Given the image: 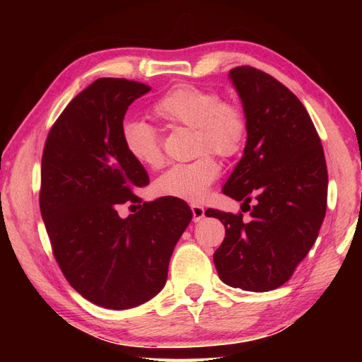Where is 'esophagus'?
Here are the masks:
<instances>
[{
	"label": "esophagus",
	"instance_id": "obj_1",
	"mask_svg": "<svg viewBox=\"0 0 362 362\" xmlns=\"http://www.w3.org/2000/svg\"><path fill=\"white\" fill-rule=\"evenodd\" d=\"M191 211H193V221H194V222H199V221H201V219L205 216L204 206L197 205V204L191 205Z\"/></svg>",
	"mask_w": 362,
	"mask_h": 362
}]
</instances>
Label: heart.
I'll use <instances>...</instances> for the list:
<instances>
[{
	"mask_svg": "<svg viewBox=\"0 0 362 362\" xmlns=\"http://www.w3.org/2000/svg\"><path fill=\"white\" fill-rule=\"evenodd\" d=\"M152 113L168 126H185L196 130V152L201 156L188 163H175L153 183L160 196L199 202L219 177V165L210 150L222 158H232L244 148L247 118L241 105L224 101L216 90L194 83H179L168 90L152 105ZM121 140L136 163L158 168L163 161L160 138L152 126L140 119L122 124Z\"/></svg>",
	"mask_w": 362,
	"mask_h": 362,
	"instance_id": "b5f03b06",
	"label": "heart"
}]
</instances>
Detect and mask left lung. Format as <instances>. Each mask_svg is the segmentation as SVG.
<instances>
[{
  "mask_svg": "<svg viewBox=\"0 0 362 362\" xmlns=\"http://www.w3.org/2000/svg\"><path fill=\"white\" fill-rule=\"evenodd\" d=\"M230 79L247 118V141L222 193L243 202V211L209 209L205 216L226 227L213 255L219 279L266 292L291 279L317 240L327 211V163L308 112L288 87L249 65L230 70Z\"/></svg>",
  "mask_w": 362,
  "mask_h": 362,
  "instance_id": "obj_1",
  "label": "left lung"
}]
</instances>
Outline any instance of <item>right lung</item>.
Instances as JSON below:
<instances>
[{"mask_svg":"<svg viewBox=\"0 0 362 362\" xmlns=\"http://www.w3.org/2000/svg\"><path fill=\"white\" fill-rule=\"evenodd\" d=\"M151 90L101 78L54 122L42 157L40 211L52 255L68 283L91 303L129 310L163 289L177 241L193 218L175 197L143 202V165L121 140L127 107ZM139 209L127 218L121 204Z\"/></svg>","mask_w":362,"mask_h":362,"instance_id":"add662e5","label":"right lung"}]
</instances>
